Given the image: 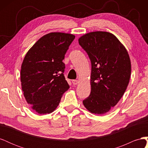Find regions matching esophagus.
<instances>
[{
	"label": "esophagus",
	"mask_w": 148,
	"mask_h": 148,
	"mask_svg": "<svg viewBox=\"0 0 148 148\" xmlns=\"http://www.w3.org/2000/svg\"><path fill=\"white\" fill-rule=\"evenodd\" d=\"M79 83V81L78 80H77V79H73L72 80V83L73 85H77V84H78Z\"/></svg>",
	"instance_id": "1"
}]
</instances>
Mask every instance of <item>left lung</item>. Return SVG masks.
Wrapping results in <instances>:
<instances>
[{
	"label": "left lung",
	"instance_id": "8db88e82",
	"mask_svg": "<svg viewBox=\"0 0 148 148\" xmlns=\"http://www.w3.org/2000/svg\"><path fill=\"white\" fill-rule=\"evenodd\" d=\"M91 62V93L83 101L90 112L104 114L123 96L131 75V62L123 44L113 34L95 31L78 39Z\"/></svg>",
	"mask_w": 148,
	"mask_h": 148
}]
</instances>
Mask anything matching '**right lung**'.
Wrapping results in <instances>:
<instances>
[{
	"label": "right lung",
	"instance_id": "obj_1",
	"mask_svg": "<svg viewBox=\"0 0 148 148\" xmlns=\"http://www.w3.org/2000/svg\"><path fill=\"white\" fill-rule=\"evenodd\" d=\"M75 38L71 34L50 33L26 53L21 67V88L26 102L38 114L52 112L70 88L62 61Z\"/></svg>",
	"mask_w": 148,
	"mask_h": 148
}]
</instances>
